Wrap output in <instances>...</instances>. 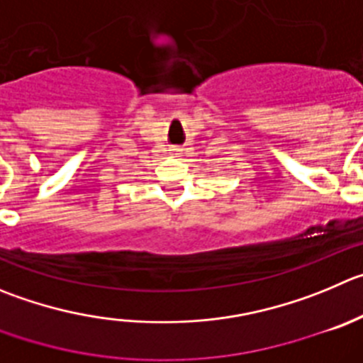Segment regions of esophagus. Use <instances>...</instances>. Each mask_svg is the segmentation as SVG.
<instances>
[{
  "label": "esophagus",
  "mask_w": 363,
  "mask_h": 363,
  "mask_svg": "<svg viewBox=\"0 0 363 363\" xmlns=\"http://www.w3.org/2000/svg\"><path fill=\"white\" fill-rule=\"evenodd\" d=\"M170 154H172V155H181V154H182V148L174 147V148H172V150H170Z\"/></svg>",
  "instance_id": "obj_1"
}]
</instances>
